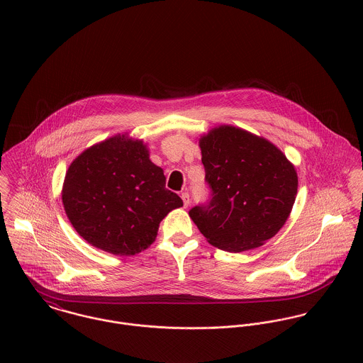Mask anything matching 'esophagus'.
I'll return each mask as SVG.
<instances>
[{"label": "esophagus", "mask_w": 363, "mask_h": 363, "mask_svg": "<svg viewBox=\"0 0 363 363\" xmlns=\"http://www.w3.org/2000/svg\"><path fill=\"white\" fill-rule=\"evenodd\" d=\"M182 200H183V204H184V207L187 208L190 206V194L189 193H182Z\"/></svg>", "instance_id": "1"}]
</instances>
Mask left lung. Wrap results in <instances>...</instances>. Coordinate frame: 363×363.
I'll return each instance as SVG.
<instances>
[{
    "instance_id": "obj_1",
    "label": "left lung",
    "mask_w": 363,
    "mask_h": 363,
    "mask_svg": "<svg viewBox=\"0 0 363 363\" xmlns=\"http://www.w3.org/2000/svg\"><path fill=\"white\" fill-rule=\"evenodd\" d=\"M211 199L189 215L222 250L259 247L286 222L298 193L294 164L274 144L233 125L200 138Z\"/></svg>"
}]
</instances>
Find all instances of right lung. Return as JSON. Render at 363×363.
Instances as JSON below:
<instances>
[{
    "label": "right lung",
    "instance_id": "obj_1",
    "mask_svg": "<svg viewBox=\"0 0 363 363\" xmlns=\"http://www.w3.org/2000/svg\"><path fill=\"white\" fill-rule=\"evenodd\" d=\"M164 184L147 145L118 134L75 157L61 197L69 222L89 245L134 256L155 242L160 220L183 207Z\"/></svg>",
    "mask_w": 363,
    "mask_h": 363
}]
</instances>
